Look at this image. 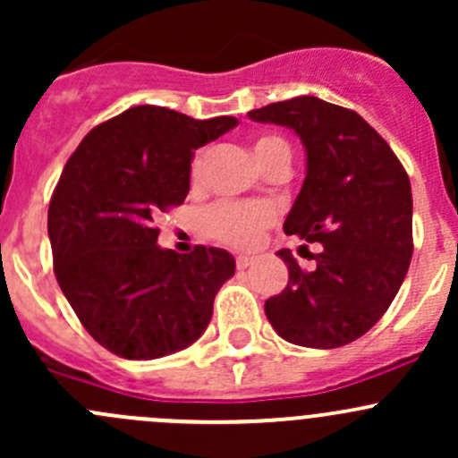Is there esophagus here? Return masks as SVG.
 <instances>
[{
    "mask_svg": "<svg viewBox=\"0 0 458 458\" xmlns=\"http://www.w3.org/2000/svg\"><path fill=\"white\" fill-rule=\"evenodd\" d=\"M234 261H237V267H239V270H246V267L250 266V263H252V257H248V255H239L237 259H234Z\"/></svg>",
    "mask_w": 458,
    "mask_h": 458,
    "instance_id": "esophagus-1",
    "label": "esophagus"
}]
</instances>
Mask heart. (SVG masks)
<instances>
[{
  "instance_id": "heart-1",
  "label": "heart",
  "mask_w": 458,
  "mask_h": 458,
  "mask_svg": "<svg viewBox=\"0 0 458 458\" xmlns=\"http://www.w3.org/2000/svg\"><path fill=\"white\" fill-rule=\"evenodd\" d=\"M257 164L263 170L270 168L275 161L288 159L290 148L281 137L261 135L252 141ZM206 150H197L191 159L188 177L192 183H199ZM276 219V210L270 203L255 201H216L201 215V230L212 242H219L230 248H250L261 239L263 230L270 228Z\"/></svg>"
}]
</instances>
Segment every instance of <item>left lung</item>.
Here are the masks:
<instances>
[{
  "instance_id": "8db88e82",
  "label": "left lung",
  "mask_w": 458,
  "mask_h": 458,
  "mask_svg": "<svg viewBox=\"0 0 458 458\" xmlns=\"http://www.w3.org/2000/svg\"><path fill=\"white\" fill-rule=\"evenodd\" d=\"M248 117L288 126L308 152V174L284 224L285 234L318 242L312 270L293 252L288 285L266 301L281 339L306 348H341L390 308L412 259V188L387 141L354 110L318 97H294ZM307 252V243H303Z\"/></svg>"
}]
</instances>
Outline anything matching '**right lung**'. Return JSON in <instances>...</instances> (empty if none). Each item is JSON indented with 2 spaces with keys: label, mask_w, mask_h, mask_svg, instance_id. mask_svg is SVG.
Masks as SVG:
<instances>
[{
  "label": "right lung",
  "mask_w": 458,
  "mask_h": 458,
  "mask_svg": "<svg viewBox=\"0 0 458 458\" xmlns=\"http://www.w3.org/2000/svg\"><path fill=\"white\" fill-rule=\"evenodd\" d=\"M237 126L135 106L92 128L48 206L55 276L88 335L123 359H159L195 344L234 275L219 248L161 250L155 219L191 191L192 152Z\"/></svg>",
  "instance_id": "obj_1"
}]
</instances>
